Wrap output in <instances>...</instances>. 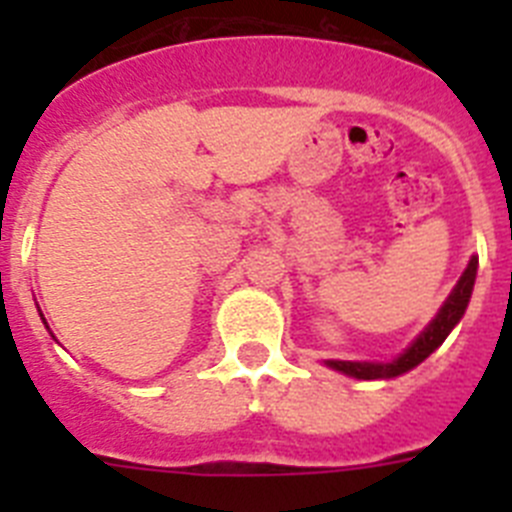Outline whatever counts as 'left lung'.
Returning a JSON list of instances; mask_svg holds the SVG:
<instances>
[{
	"label": "left lung",
	"mask_w": 512,
	"mask_h": 512,
	"mask_svg": "<svg viewBox=\"0 0 512 512\" xmlns=\"http://www.w3.org/2000/svg\"><path fill=\"white\" fill-rule=\"evenodd\" d=\"M474 277H477V259L469 261L467 271L461 274L459 284L454 287L449 300L443 302V307L438 310L433 323L428 325V328L418 336V341H415L405 354L397 356L395 361H390V364H369V361H328V366H333V369H338V372L356 379H390V377H400V374L410 372L413 366H418L420 361L428 359V356H431L433 351L446 341L451 328L459 323L461 315H464V310H467L469 305V297H472Z\"/></svg>",
	"instance_id": "1"
}]
</instances>
